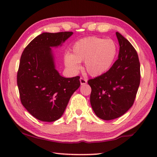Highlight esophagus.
<instances>
[{"label": "esophagus", "mask_w": 157, "mask_h": 157, "mask_svg": "<svg viewBox=\"0 0 157 157\" xmlns=\"http://www.w3.org/2000/svg\"><path fill=\"white\" fill-rule=\"evenodd\" d=\"M79 81H80V84L82 85H85V84L87 82V80H86V79L84 78H80V79H79Z\"/></svg>", "instance_id": "1"}]
</instances>
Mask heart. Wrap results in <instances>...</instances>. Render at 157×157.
Wrapping results in <instances>:
<instances>
[{
	"instance_id": "heart-1",
	"label": "heart",
	"mask_w": 157,
	"mask_h": 157,
	"mask_svg": "<svg viewBox=\"0 0 157 157\" xmlns=\"http://www.w3.org/2000/svg\"><path fill=\"white\" fill-rule=\"evenodd\" d=\"M118 55V46L113 39L90 36L76 41L72 54L66 53L65 64L74 72L80 69L79 63L85 62V70L91 76L97 77L111 68Z\"/></svg>"
}]
</instances>
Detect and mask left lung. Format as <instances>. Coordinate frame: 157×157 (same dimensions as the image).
I'll use <instances>...</instances> for the list:
<instances>
[{"mask_svg": "<svg viewBox=\"0 0 157 157\" xmlns=\"http://www.w3.org/2000/svg\"><path fill=\"white\" fill-rule=\"evenodd\" d=\"M120 45L118 58L105 73L88 80L92 88L90 103L99 118L113 120L133 105L140 82V63L136 50L116 32Z\"/></svg>", "mask_w": 157, "mask_h": 157, "instance_id": "obj_1", "label": "left lung"}]
</instances>
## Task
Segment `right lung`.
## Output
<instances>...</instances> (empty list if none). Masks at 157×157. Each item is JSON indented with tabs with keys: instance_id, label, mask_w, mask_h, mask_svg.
<instances>
[{
	"instance_id": "obj_1",
	"label": "right lung",
	"mask_w": 157,
	"mask_h": 157,
	"mask_svg": "<svg viewBox=\"0 0 157 157\" xmlns=\"http://www.w3.org/2000/svg\"><path fill=\"white\" fill-rule=\"evenodd\" d=\"M72 34L44 32L30 42L21 56L17 75L21 103L32 116L44 122L60 118L80 86L79 76L60 75L51 48L60 46Z\"/></svg>"
}]
</instances>
